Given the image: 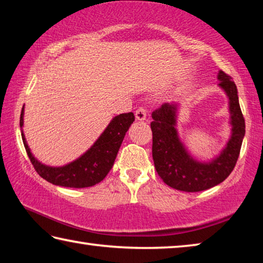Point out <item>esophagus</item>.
<instances>
[{"mask_svg":"<svg viewBox=\"0 0 263 263\" xmlns=\"http://www.w3.org/2000/svg\"><path fill=\"white\" fill-rule=\"evenodd\" d=\"M146 117H147V114H146V110L144 108H139L136 111V119L137 121H145Z\"/></svg>","mask_w":263,"mask_h":263,"instance_id":"esophagus-1","label":"esophagus"}]
</instances>
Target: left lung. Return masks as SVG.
Returning a JSON list of instances; mask_svg holds the SVG:
<instances>
[{"instance_id": "1", "label": "left lung", "mask_w": 263, "mask_h": 263, "mask_svg": "<svg viewBox=\"0 0 263 263\" xmlns=\"http://www.w3.org/2000/svg\"><path fill=\"white\" fill-rule=\"evenodd\" d=\"M219 87L229 100L231 135L226 145L216 157L199 160L189 152L182 141L177 119L180 103H164L152 114V154L159 176L176 190L196 193L221 183L237 163L245 137V119L239 105L238 90L231 77L219 70Z\"/></svg>"}]
</instances>
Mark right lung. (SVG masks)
Instances as JSON below:
<instances>
[{
	"mask_svg": "<svg viewBox=\"0 0 263 263\" xmlns=\"http://www.w3.org/2000/svg\"><path fill=\"white\" fill-rule=\"evenodd\" d=\"M133 122H135V115L132 112L115 116L105 130L90 146V148H88L72 162L59 167L42 163L31 152L23 132L24 106L22 109L20 125L26 153L34 169L43 179L52 184L66 186V188H87L100 183L108 175L114 166L124 137Z\"/></svg>",
	"mask_w": 263,
	"mask_h": 263,
	"instance_id": "right-lung-1",
	"label": "right lung"
}]
</instances>
